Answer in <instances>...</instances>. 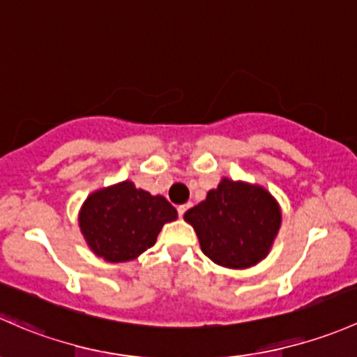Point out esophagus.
Wrapping results in <instances>:
<instances>
[{"mask_svg":"<svg viewBox=\"0 0 357 357\" xmlns=\"http://www.w3.org/2000/svg\"><path fill=\"white\" fill-rule=\"evenodd\" d=\"M190 206H192V204H190V203H187V204H182V206H178V215H180V216H183V215H185V213H187V209H189Z\"/></svg>","mask_w":357,"mask_h":357,"instance_id":"esophagus-1","label":"esophagus"}]
</instances>
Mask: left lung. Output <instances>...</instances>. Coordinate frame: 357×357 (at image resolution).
<instances>
[{
    "label": "left lung",
    "mask_w": 357,
    "mask_h": 357,
    "mask_svg": "<svg viewBox=\"0 0 357 357\" xmlns=\"http://www.w3.org/2000/svg\"><path fill=\"white\" fill-rule=\"evenodd\" d=\"M183 220L194 227L209 259L227 268H248L266 258L282 216L263 187L223 178Z\"/></svg>",
    "instance_id": "1"
}]
</instances>
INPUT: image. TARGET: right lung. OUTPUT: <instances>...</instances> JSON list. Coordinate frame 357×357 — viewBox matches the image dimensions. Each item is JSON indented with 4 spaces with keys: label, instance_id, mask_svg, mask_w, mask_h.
I'll list each match as a JSON object with an SVG mask.
<instances>
[{
    "label": "right lung",
    "instance_id": "right-lung-1",
    "mask_svg": "<svg viewBox=\"0 0 357 357\" xmlns=\"http://www.w3.org/2000/svg\"><path fill=\"white\" fill-rule=\"evenodd\" d=\"M177 220L163 196L135 189L132 182L91 194L80 209V230L94 255L109 263L137 258L156 242L161 227Z\"/></svg>",
    "mask_w": 357,
    "mask_h": 357
}]
</instances>
